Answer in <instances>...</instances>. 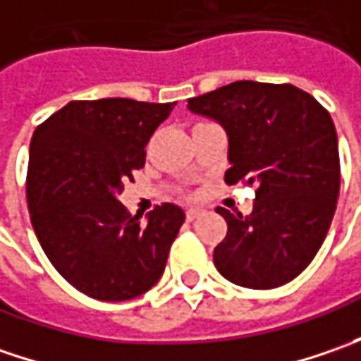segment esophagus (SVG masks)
Here are the masks:
<instances>
[{
  "mask_svg": "<svg viewBox=\"0 0 361 361\" xmlns=\"http://www.w3.org/2000/svg\"><path fill=\"white\" fill-rule=\"evenodd\" d=\"M201 213H202L201 209H188V211H187V219H188V221H195V219L201 215Z\"/></svg>",
  "mask_w": 361,
  "mask_h": 361,
  "instance_id": "obj_1",
  "label": "esophagus"
}]
</instances>
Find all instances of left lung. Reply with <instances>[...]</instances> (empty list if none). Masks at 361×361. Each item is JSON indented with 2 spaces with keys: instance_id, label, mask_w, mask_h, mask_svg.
<instances>
[{
  "instance_id": "left-lung-1",
  "label": "left lung",
  "mask_w": 361,
  "mask_h": 361,
  "mask_svg": "<svg viewBox=\"0 0 361 361\" xmlns=\"http://www.w3.org/2000/svg\"><path fill=\"white\" fill-rule=\"evenodd\" d=\"M190 112L227 132L229 185H255L251 215H233L213 253L231 283L273 289L305 269L326 239L340 195L334 120L312 94L291 84L241 80L188 98Z\"/></svg>"
}]
</instances>
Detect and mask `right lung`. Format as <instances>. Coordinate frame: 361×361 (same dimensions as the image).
<instances>
[{
  "label": "right lung",
  "instance_id": "right-lung-1",
  "mask_svg": "<svg viewBox=\"0 0 361 361\" xmlns=\"http://www.w3.org/2000/svg\"><path fill=\"white\" fill-rule=\"evenodd\" d=\"M176 102L130 98L70 102L35 128L27 209L49 263L78 291L100 301L146 293L166 267L185 211L162 202L130 216L118 195L145 166V148Z\"/></svg>",
  "mask_w": 361,
  "mask_h": 361
}]
</instances>
